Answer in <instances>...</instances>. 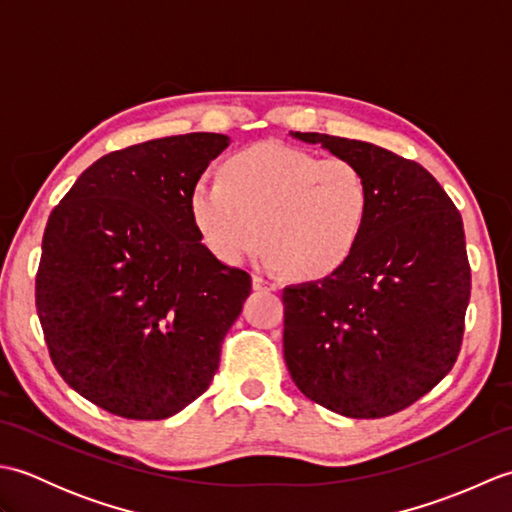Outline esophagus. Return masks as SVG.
Segmentation results:
<instances>
[{"label":"esophagus","instance_id":"1","mask_svg":"<svg viewBox=\"0 0 512 512\" xmlns=\"http://www.w3.org/2000/svg\"><path fill=\"white\" fill-rule=\"evenodd\" d=\"M253 288H255V290H275L277 286L273 284V281H268V279H264V277L255 275V277H253Z\"/></svg>","mask_w":512,"mask_h":512}]
</instances>
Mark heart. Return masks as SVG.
<instances>
[{
    "label": "heart",
    "instance_id": "heart-1",
    "mask_svg": "<svg viewBox=\"0 0 512 512\" xmlns=\"http://www.w3.org/2000/svg\"><path fill=\"white\" fill-rule=\"evenodd\" d=\"M189 206L206 246L222 262L242 264L268 239L270 268L323 279L361 242L369 187L352 160H321L284 143H262L228 160L224 178L195 182Z\"/></svg>",
    "mask_w": 512,
    "mask_h": 512
}]
</instances>
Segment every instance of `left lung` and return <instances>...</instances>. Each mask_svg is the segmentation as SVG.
I'll return each instance as SVG.
<instances>
[{
	"instance_id": "left-lung-1",
	"label": "left lung",
	"mask_w": 512,
	"mask_h": 512,
	"mask_svg": "<svg viewBox=\"0 0 512 512\" xmlns=\"http://www.w3.org/2000/svg\"><path fill=\"white\" fill-rule=\"evenodd\" d=\"M352 160L369 187L354 255L332 273L284 288V358L317 405L385 418L451 372L471 297L462 215L418 162L363 140L290 132Z\"/></svg>"
}]
</instances>
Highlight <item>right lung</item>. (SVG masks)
<instances>
[{
  "mask_svg": "<svg viewBox=\"0 0 512 512\" xmlns=\"http://www.w3.org/2000/svg\"><path fill=\"white\" fill-rule=\"evenodd\" d=\"M228 143L195 132L112 151L48 217L35 299L50 358L121 418L162 420L202 396L250 295V275L202 244L189 206Z\"/></svg>",
  "mask_w": 512,
  "mask_h": 512,
  "instance_id": "obj_1",
  "label": "right lung"
}]
</instances>
